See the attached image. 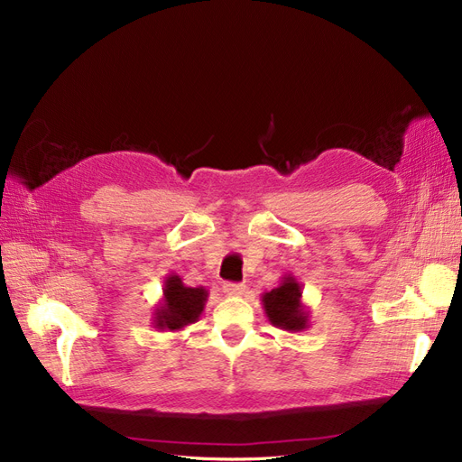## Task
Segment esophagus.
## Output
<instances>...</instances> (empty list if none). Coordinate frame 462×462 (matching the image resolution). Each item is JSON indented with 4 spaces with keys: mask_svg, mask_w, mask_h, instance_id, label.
I'll return each mask as SVG.
<instances>
[{
    "mask_svg": "<svg viewBox=\"0 0 462 462\" xmlns=\"http://www.w3.org/2000/svg\"><path fill=\"white\" fill-rule=\"evenodd\" d=\"M245 289L246 287L243 283H223V292H227V295H243Z\"/></svg>",
    "mask_w": 462,
    "mask_h": 462,
    "instance_id": "1",
    "label": "esophagus"
}]
</instances>
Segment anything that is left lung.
<instances>
[{"instance_id":"8db88e82","label":"left lung","mask_w":462,"mask_h":462,"mask_svg":"<svg viewBox=\"0 0 462 462\" xmlns=\"http://www.w3.org/2000/svg\"><path fill=\"white\" fill-rule=\"evenodd\" d=\"M262 309L270 324L283 331H304L309 328V310L302 304L300 283L291 273L282 277V283L275 289L263 292Z\"/></svg>"}]
</instances>
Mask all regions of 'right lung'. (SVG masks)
<instances>
[{
    "label": "right lung",
    "instance_id": "right-lung-1",
    "mask_svg": "<svg viewBox=\"0 0 462 462\" xmlns=\"http://www.w3.org/2000/svg\"><path fill=\"white\" fill-rule=\"evenodd\" d=\"M208 300L204 287H187L177 273L163 282V297L152 314V324L160 331H180L199 321Z\"/></svg>",
    "mask_w": 462,
    "mask_h": 462
}]
</instances>
